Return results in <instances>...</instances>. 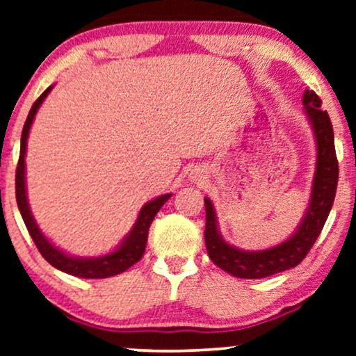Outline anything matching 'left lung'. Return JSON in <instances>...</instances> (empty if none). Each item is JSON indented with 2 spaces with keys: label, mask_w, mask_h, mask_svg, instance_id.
<instances>
[{
  "label": "left lung",
  "mask_w": 356,
  "mask_h": 356,
  "mask_svg": "<svg viewBox=\"0 0 356 356\" xmlns=\"http://www.w3.org/2000/svg\"><path fill=\"white\" fill-rule=\"evenodd\" d=\"M321 99L313 90H305L303 105L316 138L318 157L311 188V199L305 217L289 240L264 251H243L228 245L218 232L216 209L211 199L206 204V246L216 266L238 279H264L298 266L318 240L330 209L339 181V162L335 155L334 129L327 111L321 110Z\"/></svg>",
  "instance_id": "obj_1"
}]
</instances>
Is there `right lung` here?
Wrapping results in <instances>:
<instances>
[{
  "label": "right lung",
  "instance_id": "1",
  "mask_svg": "<svg viewBox=\"0 0 356 356\" xmlns=\"http://www.w3.org/2000/svg\"><path fill=\"white\" fill-rule=\"evenodd\" d=\"M51 89L53 86L48 87V89L35 100V104L32 105L31 111H29L26 124H24L22 129L21 154H19V162L16 170V201L19 212H21L24 223H26L27 230L31 233L37 250L40 251V254L45 257V261L50 262L53 267H56L58 270L66 272V274L70 275L82 277V279H106V277L121 274V272L129 269L131 266H134L136 262L144 256L150 223H152L154 217L157 216V212L162 209L163 204L172 197V194H163V196H159L152 199V201H149L147 204H144L134 227L131 228V232L126 235L124 240L121 241V245L116 248L115 251H111L110 254L99 257H74L66 254L65 251L58 250L55 245H51L50 240L40 232L35 218L32 216L31 207H29L27 202L26 191V150L29 131H31V126L37 115V110L40 108L43 100L47 99V95L50 94Z\"/></svg>",
  "mask_w": 356,
  "mask_h": 356
}]
</instances>
